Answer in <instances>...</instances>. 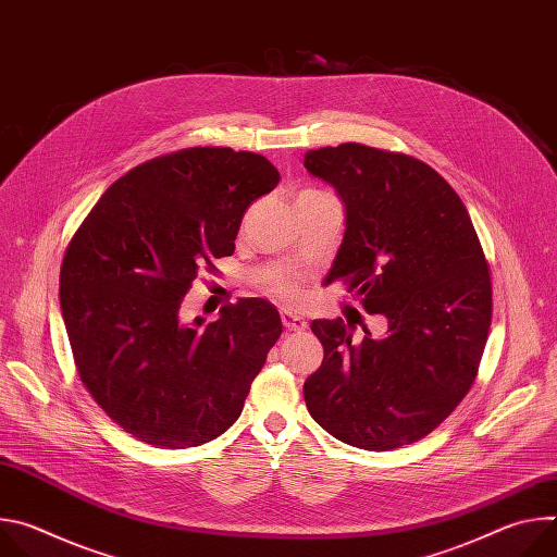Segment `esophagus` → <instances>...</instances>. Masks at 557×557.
<instances>
[{"mask_svg": "<svg viewBox=\"0 0 557 557\" xmlns=\"http://www.w3.org/2000/svg\"><path fill=\"white\" fill-rule=\"evenodd\" d=\"M282 324H284L286 331H293V333H301L308 326V322L304 320V317L293 314V312H282Z\"/></svg>", "mask_w": 557, "mask_h": 557, "instance_id": "1", "label": "esophagus"}]
</instances>
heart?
I'll use <instances>...</instances> for the list:
<instances>
[{
    "instance_id": "heart-1",
    "label": "heart",
    "mask_w": 557,
    "mask_h": 557,
    "mask_svg": "<svg viewBox=\"0 0 557 557\" xmlns=\"http://www.w3.org/2000/svg\"><path fill=\"white\" fill-rule=\"evenodd\" d=\"M260 288L282 301V304H295L299 299V284H297V275L293 271H284V269H275L262 275L260 280Z\"/></svg>"
}]
</instances>
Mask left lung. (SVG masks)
Here are the masks:
<instances>
[{"label":"left lung","mask_w":557,"mask_h":557,"mask_svg":"<svg viewBox=\"0 0 557 557\" xmlns=\"http://www.w3.org/2000/svg\"><path fill=\"white\" fill-rule=\"evenodd\" d=\"M304 168L346 205L329 282L342 280L387 335L355 344L344 320L310 331L324 361L304 383L310 417L372 451L436 430L479 374L492 326V277L471 218L451 185L401 151L361 143L310 149Z\"/></svg>","instance_id":"8db88e82"}]
</instances>
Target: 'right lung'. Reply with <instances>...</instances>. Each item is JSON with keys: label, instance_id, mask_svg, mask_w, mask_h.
<instances>
[{"label": "right lung", "instance_id": "obj_1", "mask_svg": "<svg viewBox=\"0 0 557 557\" xmlns=\"http://www.w3.org/2000/svg\"><path fill=\"white\" fill-rule=\"evenodd\" d=\"M264 156L187 147L121 176L65 247L59 299L78 376L134 438L165 449L226 432L282 335L273 304L247 297L202 326L181 304L233 253L247 207L275 189Z\"/></svg>", "mask_w": 557, "mask_h": 557}]
</instances>
